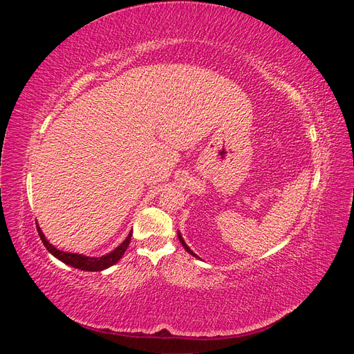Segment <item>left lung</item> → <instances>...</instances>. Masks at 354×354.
<instances>
[{"mask_svg":"<svg viewBox=\"0 0 354 354\" xmlns=\"http://www.w3.org/2000/svg\"><path fill=\"white\" fill-rule=\"evenodd\" d=\"M177 234H178V239H180V242H181V245H183V246H185V250H186V251H187V252H189V254H192V255H194V257H198V255H196V254H195V252H194V251H192V250H190V248H189V246H187V245H186V242H185V241H183V238H181V234H180V232H178V233H177Z\"/></svg>","mask_w":354,"mask_h":354,"instance_id":"obj_1","label":"left lung"}]
</instances>
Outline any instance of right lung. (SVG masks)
<instances>
[{"instance_id":"1","label":"right lung","mask_w":354,"mask_h":354,"mask_svg":"<svg viewBox=\"0 0 354 354\" xmlns=\"http://www.w3.org/2000/svg\"><path fill=\"white\" fill-rule=\"evenodd\" d=\"M37 230H38V234H39L42 243H44V246L51 255H55L56 259L60 260L62 263L72 266V267H75V269L85 270V272H102L104 269H108V267L116 264L121 260V257L125 254L128 245H130V241H131V234H133V230H131L130 233H128L127 239L120 246H116V248L109 254H106L103 257H87L82 254H73V252H65V251L57 250L55 245H51L46 239L44 233H42L38 224H37Z\"/></svg>"}]
</instances>
